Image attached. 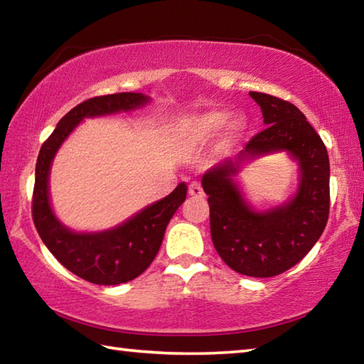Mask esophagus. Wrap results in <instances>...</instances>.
I'll list each match as a JSON object with an SVG mask.
<instances>
[{
  "label": "esophagus",
  "mask_w": 364,
  "mask_h": 364,
  "mask_svg": "<svg viewBox=\"0 0 364 364\" xmlns=\"http://www.w3.org/2000/svg\"><path fill=\"white\" fill-rule=\"evenodd\" d=\"M189 196L193 197H204V189L197 181H193L189 184Z\"/></svg>",
  "instance_id": "esophagus-1"
}]
</instances>
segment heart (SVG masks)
<instances>
[{
    "instance_id": "heart-1",
    "label": "heart",
    "mask_w": 364,
    "mask_h": 364,
    "mask_svg": "<svg viewBox=\"0 0 364 364\" xmlns=\"http://www.w3.org/2000/svg\"><path fill=\"white\" fill-rule=\"evenodd\" d=\"M228 120H230V115L226 112H221V110H212V112L197 117L194 122H191V125L184 132V141L189 146L208 143V141L218 136L221 130L226 127ZM242 127L244 123L241 120L232 123L234 130H239Z\"/></svg>"
}]
</instances>
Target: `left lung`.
Returning a JSON list of instances; mask_svg holds the SVG:
<instances>
[{"mask_svg":"<svg viewBox=\"0 0 364 364\" xmlns=\"http://www.w3.org/2000/svg\"><path fill=\"white\" fill-rule=\"evenodd\" d=\"M262 109L267 128L244 151L202 176L210 207L215 249L228 267L252 278H271L297 264L321 236L329 218V156L306 117L289 101L249 93ZM287 150L299 162L298 194L287 205L257 213L230 176L244 159Z\"/></svg>","mask_w":364,"mask_h":364,"instance_id":"left-lung-1","label":"left lung"}]
</instances>
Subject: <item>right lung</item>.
I'll return each instance as SVG.
<instances>
[{"label": "right lung", "instance_id": "add662e5", "mask_svg": "<svg viewBox=\"0 0 364 364\" xmlns=\"http://www.w3.org/2000/svg\"><path fill=\"white\" fill-rule=\"evenodd\" d=\"M149 102L143 93H115L80 102L59 120L43 143L35 168L32 217L36 231L60 264L93 284L115 286L143 273L156 258L168 221L184 199L188 186L180 183L162 200L146 207L125 223L102 232H73L53 213L49 204V168L60 144L86 117L133 110Z\"/></svg>", "mask_w": 364, "mask_h": 364}]
</instances>
